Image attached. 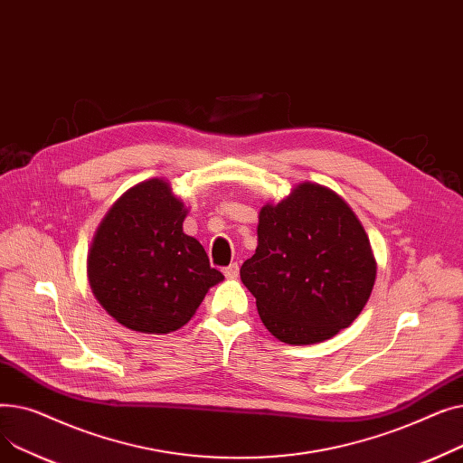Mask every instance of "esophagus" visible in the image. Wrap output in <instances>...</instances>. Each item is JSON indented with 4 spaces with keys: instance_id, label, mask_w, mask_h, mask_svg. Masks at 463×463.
I'll return each instance as SVG.
<instances>
[{
    "instance_id": "1",
    "label": "esophagus",
    "mask_w": 463,
    "mask_h": 463,
    "mask_svg": "<svg viewBox=\"0 0 463 463\" xmlns=\"http://www.w3.org/2000/svg\"><path fill=\"white\" fill-rule=\"evenodd\" d=\"M223 274H225L229 279H234V278H238V264H236V262L229 264L227 269L223 270Z\"/></svg>"
}]
</instances>
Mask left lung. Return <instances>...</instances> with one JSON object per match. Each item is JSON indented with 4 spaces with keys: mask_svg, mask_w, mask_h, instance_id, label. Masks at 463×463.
<instances>
[{
    "mask_svg": "<svg viewBox=\"0 0 463 463\" xmlns=\"http://www.w3.org/2000/svg\"><path fill=\"white\" fill-rule=\"evenodd\" d=\"M257 236L240 278L279 342H325L358 317L377 264L366 231L339 194L311 182L297 185L260 208Z\"/></svg>",
    "mask_w": 463,
    "mask_h": 463,
    "instance_id": "obj_1",
    "label": "left lung"
}]
</instances>
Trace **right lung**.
I'll list each match as a JSON object with an SVG mask.
<instances>
[{
  "mask_svg": "<svg viewBox=\"0 0 463 463\" xmlns=\"http://www.w3.org/2000/svg\"><path fill=\"white\" fill-rule=\"evenodd\" d=\"M187 210L161 178L137 184L109 210L88 255L91 293L126 328H182L223 279L199 240L182 229Z\"/></svg>",
  "mask_w": 463,
  "mask_h": 463,
  "instance_id": "right-lung-1",
  "label": "right lung"
}]
</instances>
